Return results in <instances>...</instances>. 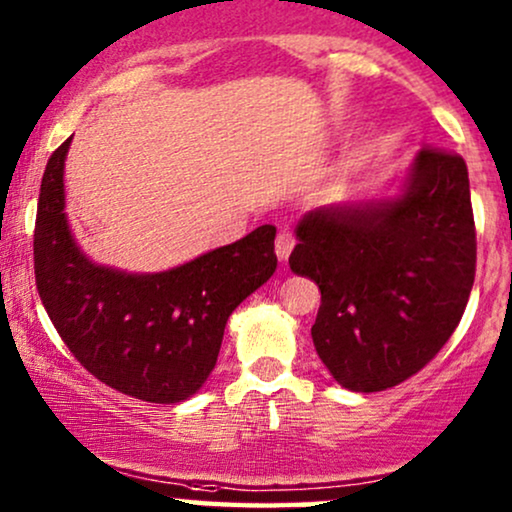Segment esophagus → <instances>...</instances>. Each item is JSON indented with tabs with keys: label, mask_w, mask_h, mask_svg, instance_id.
I'll return each mask as SVG.
<instances>
[{
	"label": "esophagus",
	"mask_w": 512,
	"mask_h": 512,
	"mask_svg": "<svg viewBox=\"0 0 512 512\" xmlns=\"http://www.w3.org/2000/svg\"><path fill=\"white\" fill-rule=\"evenodd\" d=\"M294 244H297V237H294L292 230L285 227V230L278 232V237H275V254H278L280 261H287V258H290Z\"/></svg>",
	"instance_id": "34e87169"
}]
</instances>
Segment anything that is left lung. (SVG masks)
<instances>
[{"label":"left lung","mask_w":512,"mask_h":512,"mask_svg":"<svg viewBox=\"0 0 512 512\" xmlns=\"http://www.w3.org/2000/svg\"><path fill=\"white\" fill-rule=\"evenodd\" d=\"M290 268L321 290L311 338L335 381L376 393L441 352L477 270L467 165L419 150L405 194L364 208H321L297 227Z\"/></svg>","instance_id":"left-lung-1"}]
</instances>
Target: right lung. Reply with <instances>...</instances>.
Returning a JSON list of instances; mask_svg holds the SVG:
<instances>
[{"label":"right lung","mask_w":512,"mask_h":512,"mask_svg":"<svg viewBox=\"0 0 512 512\" xmlns=\"http://www.w3.org/2000/svg\"><path fill=\"white\" fill-rule=\"evenodd\" d=\"M47 160L33 232L42 306L88 374L131 398L172 405L203 386L227 318L275 273V227L261 225L184 266L126 275L93 266L71 239L64 215V158Z\"/></svg>","instance_id":"add662e5"}]
</instances>
